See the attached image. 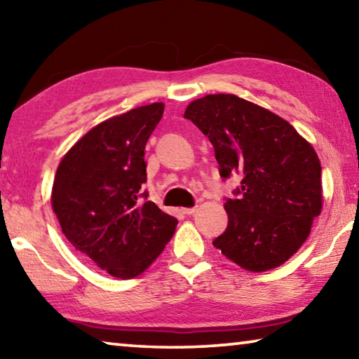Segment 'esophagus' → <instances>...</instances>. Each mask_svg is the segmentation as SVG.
I'll use <instances>...</instances> for the list:
<instances>
[{
  "label": "esophagus",
  "mask_w": 359,
  "mask_h": 359,
  "mask_svg": "<svg viewBox=\"0 0 359 359\" xmlns=\"http://www.w3.org/2000/svg\"><path fill=\"white\" fill-rule=\"evenodd\" d=\"M182 212H184L185 215H193L194 212H196V208H187V209H182Z\"/></svg>",
  "instance_id": "34e87169"
}]
</instances>
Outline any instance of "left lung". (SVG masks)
I'll use <instances>...</instances> for the list:
<instances>
[{
	"label": "left lung",
	"instance_id": "8db88e82",
	"mask_svg": "<svg viewBox=\"0 0 359 359\" xmlns=\"http://www.w3.org/2000/svg\"><path fill=\"white\" fill-rule=\"evenodd\" d=\"M214 145L220 175L241 174L228 199V228L214 241L242 269L264 272L299 250L321 214V166L315 149L287 120L236 95H208L187 106Z\"/></svg>",
	"mask_w": 359,
	"mask_h": 359
}]
</instances>
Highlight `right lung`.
I'll list each match as a JSON object with an SVG mask.
<instances>
[{"label": "right lung", "mask_w": 359, "mask_h": 359, "mask_svg": "<svg viewBox=\"0 0 359 359\" xmlns=\"http://www.w3.org/2000/svg\"><path fill=\"white\" fill-rule=\"evenodd\" d=\"M165 112L151 102L93 126L60 161L52 209L77 252L117 278H133L165 250L177 220L144 201V150Z\"/></svg>", "instance_id": "obj_1"}]
</instances>
